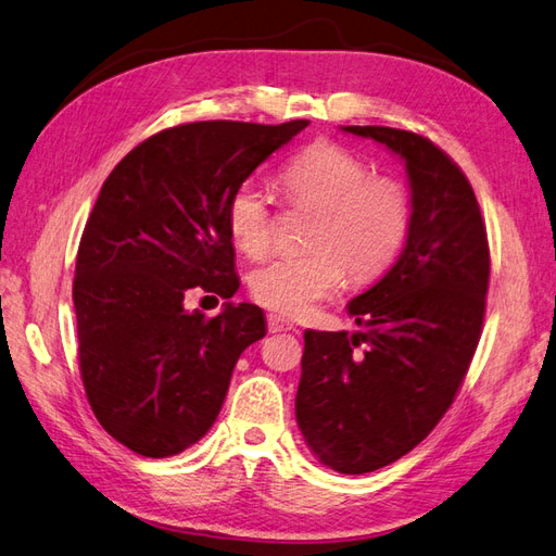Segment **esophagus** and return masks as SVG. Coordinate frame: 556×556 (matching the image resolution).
I'll return each mask as SVG.
<instances>
[{"instance_id": "obj_1", "label": "esophagus", "mask_w": 556, "mask_h": 556, "mask_svg": "<svg viewBox=\"0 0 556 556\" xmlns=\"http://www.w3.org/2000/svg\"><path fill=\"white\" fill-rule=\"evenodd\" d=\"M266 325H268V332H288V329H294V325L288 320V318H282V315H278V313H268L266 315Z\"/></svg>"}]
</instances>
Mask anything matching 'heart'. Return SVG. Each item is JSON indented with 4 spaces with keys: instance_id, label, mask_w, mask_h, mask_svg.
Instances as JSON below:
<instances>
[{
    "instance_id": "heart-1",
    "label": "heart",
    "mask_w": 556,
    "mask_h": 556,
    "mask_svg": "<svg viewBox=\"0 0 556 556\" xmlns=\"http://www.w3.org/2000/svg\"><path fill=\"white\" fill-rule=\"evenodd\" d=\"M278 185L292 205L313 207L304 245L250 274L254 302L299 318L332 294L343 274L369 282L395 262L412 227V197L400 179L371 175L349 147L318 140L285 161ZM227 227L236 248L262 257L274 241L266 193L252 182L236 187L227 203Z\"/></svg>"
}]
</instances>
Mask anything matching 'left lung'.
<instances>
[{"label":"left lung","instance_id":"obj_1","mask_svg":"<svg viewBox=\"0 0 556 556\" xmlns=\"http://www.w3.org/2000/svg\"><path fill=\"white\" fill-rule=\"evenodd\" d=\"M407 166L412 227L393 268L349 304L359 332L306 329L296 424L311 452L363 475L424 442L452 407L482 337L489 241L468 177L424 135L343 126Z\"/></svg>","mask_w":556,"mask_h":556}]
</instances>
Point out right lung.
I'll use <instances>...</instances> for the list:
<instances>
[{"label": "right lung", "instance_id": "obj_1", "mask_svg": "<svg viewBox=\"0 0 556 556\" xmlns=\"http://www.w3.org/2000/svg\"><path fill=\"white\" fill-rule=\"evenodd\" d=\"M308 122H193L116 163L88 215L72 299L88 404L116 442L147 458L197 444L215 424L238 357L266 334L254 304L215 318L185 308L193 288L238 290L227 203Z\"/></svg>", "mask_w": 556, "mask_h": 556}]
</instances>
